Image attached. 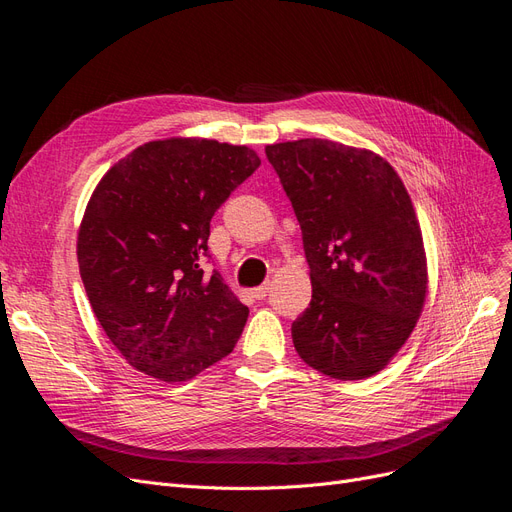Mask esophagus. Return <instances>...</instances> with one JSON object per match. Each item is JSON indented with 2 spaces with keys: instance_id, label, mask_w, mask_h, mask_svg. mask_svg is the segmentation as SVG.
<instances>
[{
  "instance_id": "34e87169",
  "label": "esophagus",
  "mask_w": 512,
  "mask_h": 512,
  "mask_svg": "<svg viewBox=\"0 0 512 512\" xmlns=\"http://www.w3.org/2000/svg\"><path fill=\"white\" fill-rule=\"evenodd\" d=\"M269 290H271V284H262V286H258V288H254L252 290V297L254 299H265L267 297V294H269Z\"/></svg>"
}]
</instances>
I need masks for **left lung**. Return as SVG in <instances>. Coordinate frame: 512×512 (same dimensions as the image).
I'll use <instances>...</instances> for the list:
<instances>
[{"label":"left lung","instance_id":"left-lung-1","mask_svg":"<svg viewBox=\"0 0 512 512\" xmlns=\"http://www.w3.org/2000/svg\"><path fill=\"white\" fill-rule=\"evenodd\" d=\"M303 230L312 303L292 322L301 359L335 380L376 376L406 344L427 297L414 205L380 153L329 138L267 145Z\"/></svg>","mask_w":512,"mask_h":512}]
</instances>
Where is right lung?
Returning a JSON list of instances; mask_svg holds the SVG:
<instances>
[{
    "instance_id": "1",
    "label": "right lung",
    "mask_w": 512,
    "mask_h": 512,
    "mask_svg": "<svg viewBox=\"0 0 512 512\" xmlns=\"http://www.w3.org/2000/svg\"><path fill=\"white\" fill-rule=\"evenodd\" d=\"M258 166L245 145L170 136L98 181L76 237L81 280L106 337L141 374L185 382L235 348L250 309L200 262L213 213Z\"/></svg>"
}]
</instances>
